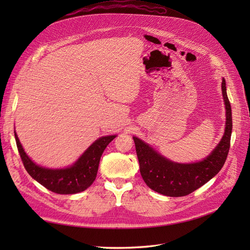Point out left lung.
Instances as JSON below:
<instances>
[{"instance_id": "obj_1", "label": "left lung", "mask_w": 250, "mask_h": 250, "mask_svg": "<svg viewBox=\"0 0 250 250\" xmlns=\"http://www.w3.org/2000/svg\"><path fill=\"white\" fill-rule=\"evenodd\" d=\"M222 95L226 109L224 135L213 152L202 162L195 164L170 162L149 147L146 143L133 137L141 175L150 188L170 197H181L191 194L207 184L222 169L229 151L232 129L231 107L226 94L224 79L222 80Z\"/></svg>"}]
</instances>
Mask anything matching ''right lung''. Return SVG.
<instances>
[{"mask_svg": "<svg viewBox=\"0 0 250 250\" xmlns=\"http://www.w3.org/2000/svg\"><path fill=\"white\" fill-rule=\"evenodd\" d=\"M14 137L21 162L30 176L54 193L76 194L86 190L94 183L103 151L116 135H107L97 140L72 167L60 170L46 169L34 164L22 149L16 131Z\"/></svg>", "mask_w": 250, "mask_h": 250, "instance_id": "right-lung-1", "label": "right lung"}]
</instances>
